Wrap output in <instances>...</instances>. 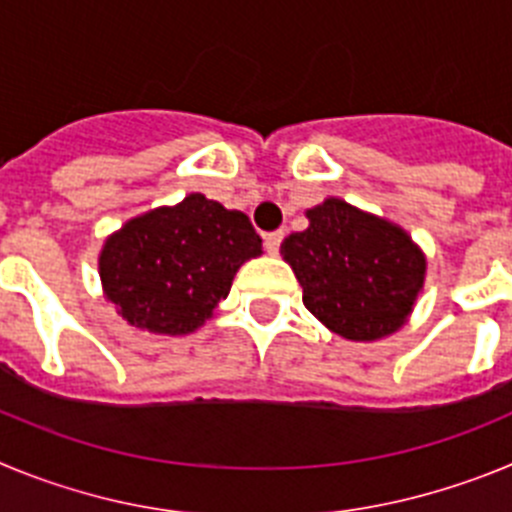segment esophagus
Masks as SVG:
<instances>
[{
	"label": "esophagus",
	"mask_w": 512,
	"mask_h": 512,
	"mask_svg": "<svg viewBox=\"0 0 512 512\" xmlns=\"http://www.w3.org/2000/svg\"><path fill=\"white\" fill-rule=\"evenodd\" d=\"M282 238H284L282 230H274V233H266L264 235V248L271 253V256H274V253H279V246H282Z\"/></svg>",
	"instance_id": "1"
}]
</instances>
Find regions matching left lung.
I'll list each match as a JSON object with an SVG mask.
<instances>
[{
	"label": "left lung",
	"mask_w": 512,
	"mask_h": 512,
	"mask_svg": "<svg viewBox=\"0 0 512 512\" xmlns=\"http://www.w3.org/2000/svg\"><path fill=\"white\" fill-rule=\"evenodd\" d=\"M307 220L282 243L307 310L348 341L400 330L425 279V256L413 238L336 197L307 210Z\"/></svg>",
	"instance_id": "left-lung-1"
}]
</instances>
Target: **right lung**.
<instances>
[{
  "mask_svg": "<svg viewBox=\"0 0 512 512\" xmlns=\"http://www.w3.org/2000/svg\"><path fill=\"white\" fill-rule=\"evenodd\" d=\"M261 256V238L238 210L194 192L138 215L104 241V297L130 325L187 336L225 300L235 271Z\"/></svg>",
  "mask_w": 512,
  "mask_h": 512,
  "instance_id": "1",
  "label": "right lung"
}]
</instances>
